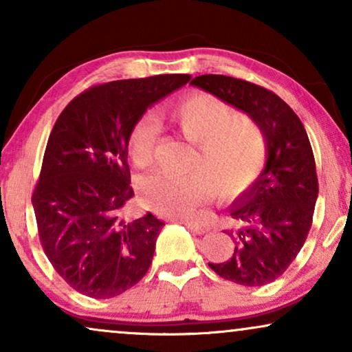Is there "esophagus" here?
<instances>
[{"mask_svg":"<svg viewBox=\"0 0 352 352\" xmlns=\"http://www.w3.org/2000/svg\"><path fill=\"white\" fill-rule=\"evenodd\" d=\"M179 223L187 226V228H189L194 234H204V232H206V230H208L205 228V226H201L199 223H192V221H179Z\"/></svg>","mask_w":352,"mask_h":352,"instance_id":"obj_1","label":"esophagus"}]
</instances>
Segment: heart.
I'll return each instance as SVG.
<instances>
[{"label": "heart", "mask_w": 352, "mask_h": 352, "mask_svg": "<svg viewBox=\"0 0 352 352\" xmlns=\"http://www.w3.org/2000/svg\"><path fill=\"white\" fill-rule=\"evenodd\" d=\"M171 118L187 141L197 144L186 176L153 173L139 182L146 208L166 218H192L210 192L234 201L252 189L267 158V144L256 123L210 93H194L173 104ZM160 120L146 112L129 129L126 148L138 168L152 163Z\"/></svg>", "instance_id": "obj_1"}]
</instances>
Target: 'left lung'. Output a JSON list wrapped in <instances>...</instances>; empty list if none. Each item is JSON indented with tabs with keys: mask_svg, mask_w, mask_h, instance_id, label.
Wrapping results in <instances>:
<instances>
[{
	"mask_svg": "<svg viewBox=\"0 0 352 352\" xmlns=\"http://www.w3.org/2000/svg\"><path fill=\"white\" fill-rule=\"evenodd\" d=\"M192 86L242 110L264 134L266 166L229 206L235 247L228 261L208 263L226 280L261 287L280 277L306 242L319 194L307 133L290 105L263 86L226 75H200Z\"/></svg>",
	"mask_w": 352,
	"mask_h": 352,
	"instance_id": "1",
	"label": "left lung"
}]
</instances>
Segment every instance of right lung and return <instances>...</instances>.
Wrapping results in <instances>:
<instances>
[{"mask_svg": "<svg viewBox=\"0 0 352 352\" xmlns=\"http://www.w3.org/2000/svg\"><path fill=\"white\" fill-rule=\"evenodd\" d=\"M190 80L155 75L98 85L62 110L47 139L32 205L41 247L81 295L113 298L146 276L163 221L124 218L134 195L126 141L146 110Z\"/></svg>", "mask_w": 352, "mask_h": 352, "instance_id": "add662e5", "label": "right lung"}]
</instances>
